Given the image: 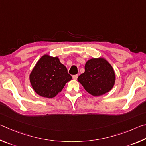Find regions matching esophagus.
<instances>
[{"label": "esophagus", "instance_id": "34e87169", "mask_svg": "<svg viewBox=\"0 0 146 146\" xmlns=\"http://www.w3.org/2000/svg\"><path fill=\"white\" fill-rule=\"evenodd\" d=\"M78 78V75H73V80H76Z\"/></svg>", "mask_w": 146, "mask_h": 146}]
</instances>
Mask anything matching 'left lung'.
Listing matches in <instances>:
<instances>
[{"label": "left lung", "instance_id": "obj_1", "mask_svg": "<svg viewBox=\"0 0 146 146\" xmlns=\"http://www.w3.org/2000/svg\"><path fill=\"white\" fill-rule=\"evenodd\" d=\"M84 68V73L77 80L88 93L98 97L112 90L115 84V73L106 58H91L86 62Z\"/></svg>", "mask_w": 146, "mask_h": 146}]
</instances>
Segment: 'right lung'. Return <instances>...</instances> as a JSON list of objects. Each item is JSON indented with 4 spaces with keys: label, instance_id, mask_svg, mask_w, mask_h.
<instances>
[{
    "label": "right lung",
    "instance_id": "right-lung-1",
    "mask_svg": "<svg viewBox=\"0 0 146 146\" xmlns=\"http://www.w3.org/2000/svg\"><path fill=\"white\" fill-rule=\"evenodd\" d=\"M71 78L58 56L48 54L41 56L29 74V81L35 92L48 98L55 97L61 92Z\"/></svg>",
    "mask_w": 146,
    "mask_h": 146
}]
</instances>
